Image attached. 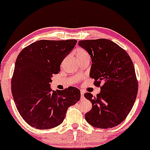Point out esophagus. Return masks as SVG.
Instances as JSON below:
<instances>
[{
  "label": "esophagus",
  "mask_w": 150,
  "mask_h": 150,
  "mask_svg": "<svg viewBox=\"0 0 150 150\" xmlns=\"http://www.w3.org/2000/svg\"><path fill=\"white\" fill-rule=\"evenodd\" d=\"M81 97H84V91H82V90H81Z\"/></svg>",
  "instance_id": "1"
}]
</instances>
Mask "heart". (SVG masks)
Wrapping results in <instances>:
<instances>
[{
    "mask_svg": "<svg viewBox=\"0 0 150 150\" xmlns=\"http://www.w3.org/2000/svg\"><path fill=\"white\" fill-rule=\"evenodd\" d=\"M76 57L77 58V59H82V58L89 57V54L87 53V52H86L85 50H84V49L82 48H79L77 49L76 51Z\"/></svg>",
    "mask_w": 150,
    "mask_h": 150,
    "instance_id": "heart-1",
    "label": "heart"
}]
</instances>
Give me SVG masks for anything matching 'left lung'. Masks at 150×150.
I'll return each mask as SVG.
<instances>
[{
    "instance_id": "8db88e82",
    "label": "left lung",
    "mask_w": 150,
    "mask_h": 150,
    "mask_svg": "<svg viewBox=\"0 0 150 150\" xmlns=\"http://www.w3.org/2000/svg\"><path fill=\"white\" fill-rule=\"evenodd\" d=\"M91 58L90 77L100 92L84 97L92 103L85 114L86 122L93 127L110 129L125 120L138 94V82L131 57L123 48L107 39L79 41Z\"/></svg>"
}]
</instances>
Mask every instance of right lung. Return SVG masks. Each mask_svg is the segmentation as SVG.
I'll return each instance as SVG.
<instances>
[{
	"label": "right lung",
	"instance_id": "right-lung-1",
	"mask_svg": "<svg viewBox=\"0 0 150 150\" xmlns=\"http://www.w3.org/2000/svg\"><path fill=\"white\" fill-rule=\"evenodd\" d=\"M76 40L36 41L19 54L12 77L11 89L17 110L30 127L48 129L60 125L70 106L80 99L74 86L50 89L51 77L73 50Z\"/></svg>",
	"mask_w": 150,
	"mask_h": 150
}]
</instances>
